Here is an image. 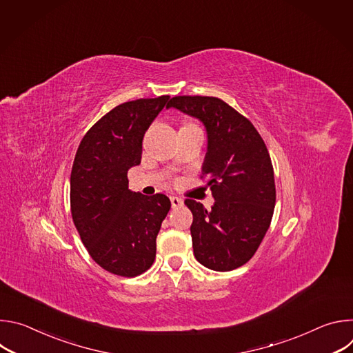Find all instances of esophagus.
<instances>
[{"mask_svg": "<svg viewBox=\"0 0 353 353\" xmlns=\"http://www.w3.org/2000/svg\"><path fill=\"white\" fill-rule=\"evenodd\" d=\"M170 203H172L173 208H180V207L184 205V201L181 198H179V196H174V195L170 196Z\"/></svg>", "mask_w": 353, "mask_h": 353, "instance_id": "34e87169", "label": "esophagus"}]
</instances>
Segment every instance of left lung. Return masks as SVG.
Wrapping results in <instances>:
<instances>
[{
	"instance_id": "8db88e82",
	"label": "left lung",
	"mask_w": 353,
	"mask_h": 353,
	"mask_svg": "<svg viewBox=\"0 0 353 353\" xmlns=\"http://www.w3.org/2000/svg\"><path fill=\"white\" fill-rule=\"evenodd\" d=\"M166 108L199 119L207 127L208 152L203 177L215 204L208 211L195 199L191 237L198 263L232 271L256 254L274 215V168L264 139L248 119L214 96H174Z\"/></svg>"
}]
</instances>
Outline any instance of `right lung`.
I'll use <instances>...</instances> for the list:
<instances>
[{"mask_svg":"<svg viewBox=\"0 0 353 353\" xmlns=\"http://www.w3.org/2000/svg\"><path fill=\"white\" fill-rule=\"evenodd\" d=\"M170 96L121 103L83 135L71 170L74 225L92 260L134 278L152 267L157 236L170 210L165 194L128 190V169L141 163L142 138Z\"/></svg>","mask_w":353,"mask_h":353,"instance_id":"obj_1","label":"right lung"}]
</instances>
